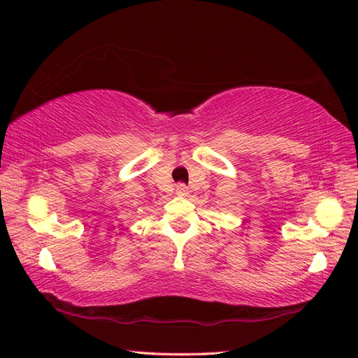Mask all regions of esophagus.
Here are the masks:
<instances>
[{
    "label": "esophagus",
    "instance_id": "obj_1",
    "mask_svg": "<svg viewBox=\"0 0 358 358\" xmlns=\"http://www.w3.org/2000/svg\"><path fill=\"white\" fill-rule=\"evenodd\" d=\"M175 191H177V195H180V196H185V195H187V194H189L187 187H186L185 185H178V186H177V189H175Z\"/></svg>",
    "mask_w": 358,
    "mask_h": 358
}]
</instances>
